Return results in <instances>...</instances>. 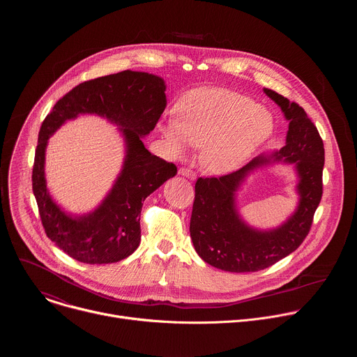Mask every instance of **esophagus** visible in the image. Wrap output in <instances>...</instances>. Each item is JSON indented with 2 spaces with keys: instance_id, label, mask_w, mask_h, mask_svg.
Wrapping results in <instances>:
<instances>
[{
  "instance_id": "1",
  "label": "esophagus",
  "mask_w": 357,
  "mask_h": 357,
  "mask_svg": "<svg viewBox=\"0 0 357 357\" xmlns=\"http://www.w3.org/2000/svg\"><path fill=\"white\" fill-rule=\"evenodd\" d=\"M178 174H180V176H184V177H188L190 180H195V178H197L195 172H192V170L188 169V167H180V169H178Z\"/></svg>"
}]
</instances>
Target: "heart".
<instances>
[{"label": "heart", "instance_id": "obj_1", "mask_svg": "<svg viewBox=\"0 0 357 357\" xmlns=\"http://www.w3.org/2000/svg\"><path fill=\"white\" fill-rule=\"evenodd\" d=\"M177 114L178 118L160 122L162 136L173 153L204 147L202 163L213 173L241 166L269 139L275 126L265 107L227 89H194L180 99Z\"/></svg>", "mask_w": 357, "mask_h": 357}]
</instances>
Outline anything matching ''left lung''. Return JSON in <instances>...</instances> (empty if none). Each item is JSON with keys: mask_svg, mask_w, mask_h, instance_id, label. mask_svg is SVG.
Here are the masks:
<instances>
[{"mask_svg": "<svg viewBox=\"0 0 357 357\" xmlns=\"http://www.w3.org/2000/svg\"><path fill=\"white\" fill-rule=\"evenodd\" d=\"M264 92L289 121L286 146L269 156L259 155L225 176L199 177L195 184L190 222L194 248L204 262L228 272H257L297 250L309 234L323 195L324 146L316 126L297 102H289L271 89ZM272 160L295 165L301 201L286 223L261 231L240 218L234 195L250 171Z\"/></svg>", "mask_w": 357, "mask_h": 357, "instance_id": "obj_1", "label": "left lung"}]
</instances>
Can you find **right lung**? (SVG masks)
I'll return each mask as SVG.
<instances>
[{
	"label": "right lung",
	"mask_w": 357,
	"mask_h": 357,
	"mask_svg": "<svg viewBox=\"0 0 357 357\" xmlns=\"http://www.w3.org/2000/svg\"><path fill=\"white\" fill-rule=\"evenodd\" d=\"M165 91L160 77L126 70L79 84L44 119L33 166V192L47 236L71 258L84 264H109L139 248L144 199L177 173L174 163L153 155L142 140L165 111ZM79 113H96L118 124L127 155L116 184L100 207L89 215L70 216L47 192L45 150L51 135Z\"/></svg>",
	"instance_id": "right-lung-1"
}]
</instances>
